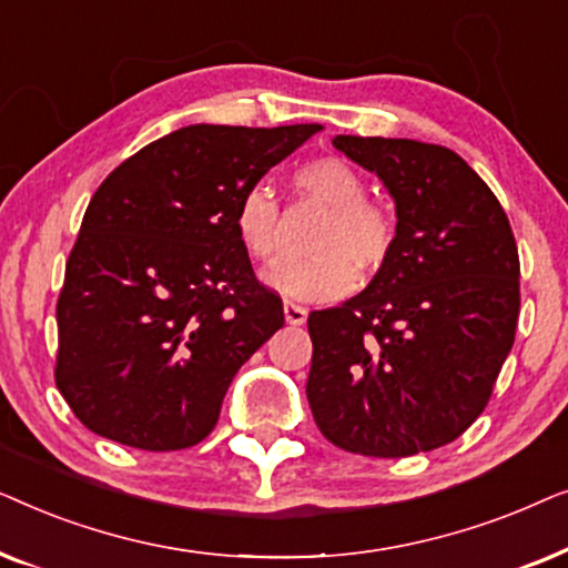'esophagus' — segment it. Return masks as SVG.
<instances>
[{
	"label": "esophagus",
	"instance_id": "obj_1",
	"mask_svg": "<svg viewBox=\"0 0 568 568\" xmlns=\"http://www.w3.org/2000/svg\"><path fill=\"white\" fill-rule=\"evenodd\" d=\"M284 317L290 325H302L307 321V310L294 305V302H284Z\"/></svg>",
	"mask_w": 568,
	"mask_h": 568
}]
</instances>
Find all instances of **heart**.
I'll use <instances>...</instances> for the list:
<instances>
[{
    "mask_svg": "<svg viewBox=\"0 0 568 568\" xmlns=\"http://www.w3.org/2000/svg\"><path fill=\"white\" fill-rule=\"evenodd\" d=\"M294 189L302 199L325 206V216L310 235L313 255L274 266L266 282L290 300L325 302L354 290L356 271L372 276L393 251L390 214L367 196L362 175L338 158H317L294 170ZM240 243L255 261H274L282 253V212L268 185H251L235 206Z\"/></svg>",
    "mask_w": 568,
    "mask_h": 568,
    "instance_id": "heart-1",
    "label": "heart"
}]
</instances>
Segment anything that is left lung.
<instances>
[{
  "label": "left lung",
  "mask_w": 568,
  "mask_h": 568,
  "mask_svg": "<svg viewBox=\"0 0 568 568\" xmlns=\"http://www.w3.org/2000/svg\"><path fill=\"white\" fill-rule=\"evenodd\" d=\"M395 201L367 290L307 317V400L346 453L408 457L460 437L515 344L519 255L499 199L460 154L416 139L333 136Z\"/></svg>",
  "instance_id": "1"
}]
</instances>
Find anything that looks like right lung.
<instances>
[{
  "label": "right lung",
  "instance_id": "obj_1",
  "mask_svg": "<svg viewBox=\"0 0 568 568\" xmlns=\"http://www.w3.org/2000/svg\"><path fill=\"white\" fill-rule=\"evenodd\" d=\"M321 129L193 123L100 183L57 305V387L90 432L150 453L209 437L232 377L284 325L235 206Z\"/></svg>",
  "mask_w": 568,
  "mask_h": 568
}]
</instances>
